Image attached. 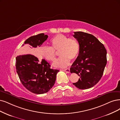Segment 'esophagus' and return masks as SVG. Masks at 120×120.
I'll list each match as a JSON object with an SVG mask.
<instances>
[{"mask_svg":"<svg viewBox=\"0 0 120 120\" xmlns=\"http://www.w3.org/2000/svg\"><path fill=\"white\" fill-rule=\"evenodd\" d=\"M64 71H65V72L67 73H70V69L69 68H67V69H64L63 70Z\"/></svg>","mask_w":120,"mask_h":120,"instance_id":"34e87169","label":"esophagus"}]
</instances>
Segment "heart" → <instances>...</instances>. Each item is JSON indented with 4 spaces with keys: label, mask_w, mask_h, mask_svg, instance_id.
<instances>
[{
    "label": "heart",
    "mask_w": 120,
    "mask_h": 120,
    "mask_svg": "<svg viewBox=\"0 0 120 120\" xmlns=\"http://www.w3.org/2000/svg\"><path fill=\"white\" fill-rule=\"evenodd\" d=\"M51 46L41 48V54L46 60L54 62L56 57V51L60 50L61 57L53 63L55 67L65 68L68 66L70 60H75L78 57L80 46L78 41L74 38H69L62 34L55 35L50 41Z\"/></svg>",
    "instance_id": "1"
}]
</instances>
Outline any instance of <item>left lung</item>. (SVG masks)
Here are the masks:
<instances>
[{
    "instance_id": "obj_1",
    "label": "left lung",
    "mask_w": 120,
    "mask_h": 120,
    "mask_svg": "<svg viewBox=\"0 0 120 120\" xmlns=\"http://www.w3.org/2000/svg\"><path fill=\"white\" fill-rule=\"evenodd\" d=\"M80 50L71 66L70 72L77 74L79 81L73 84L80 90L95 86L101 79L107 63V51L103 44L94 35L82 32H74Z\"/></svg>"
}]
</instances>
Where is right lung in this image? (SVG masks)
I'll list each match as a JSON object with an SVG mask.
<instances>
[{"mask_svg": "<svg viewBox=\"0 0 120 120\" xmlns=\"http://www.w3.org/2000/svg\"><path fill=\"white\" fill-rule=\"evenodd\" d=\"M47 38V35L39 34L28 38L24 44H27L29 49L32 47L36 48L41 46ZM24 51L25 53L29 52L26 49ZM16 69L22 85L35 94H43L49 91L54 86L56 75L59 72L58 70L51 69L49 63L45 59L40 61L37 57L30 54L17 56Z\"/></svg>", "mask_w": 120, "mask_h": 120, "instance_id": "add662e5", "label": "right lung"}]
</instances>
